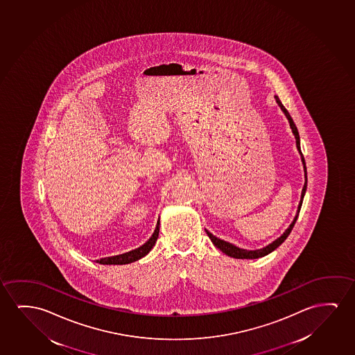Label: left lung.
<instances>
[{"label": "left lung", "mask_w": 355, "mask_h": 355, "mask_svg": "<svg viewBox=\"0 0 355 355\" xmlns=\"http://www.w3.org/2000/svg\"><path fill=\"white\" fill-rule=\"evenodd\" d=\"M275 98H276V102L279 103V105L281 107V110H284V113H285L286 116H287V119L290 121L291 129L293 131V134L295 136V144H297V148L300 150V155H302V162H303V165H304V171H305V184L304 187H303V190H302V197H300V205H298V211H297V215H295V220L292 221V224L290 225V227L287 229V230L284 232V235L279 237L277 240L274 241L272 243H270L269 245H266L264 248H261V250H242V248H239V247H236V245H231L229 242H226V241L220 240L218 237H215L214 235H211L209 231H207V234L209 236L210 240L211 242L214 243L215 247H218L223 253H225L226 255H229V257H232V258H236V259H257V258H261V257H264V255L269 254L271 253L272 250H276L279 245L284 242V241L288 237V235L291 234V231L293 229V226H295V221L298 219V215H300V208H302V203H303V198H304L305 191H306V166H305V160L304 157H303V153H302V150H300V134H298V130H297V126H295V121L293 119L291 118L290 113H288V110H286L284 105L281 103V101L279 100V97L277 96H275Z\"/></svg>", "instance_id": "obj_1"}]
</instances>
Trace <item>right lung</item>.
<instances>
[{"instance_id":"add662e5","label":"right lung","mask_w":355,"mask_h":355,"mask_svg":"<svg viewBox=\"0 0 355 355\" xmlns=\"http://www.w3.org/2000/svg\"><path fill=\"white\" fill-rule=\"evenodd\" d=\"M158 235H159V221L157 223V227H155L153 235L150 236V240L147 241L145 245H141V247L136 248V250H130L128 253H124V254L102 258V259L97 260V263L103 265H123L129 264V263L141 259L142 257H145L153 248V245H155L157 239H158Z\"/></svg>"}]
</instances>
